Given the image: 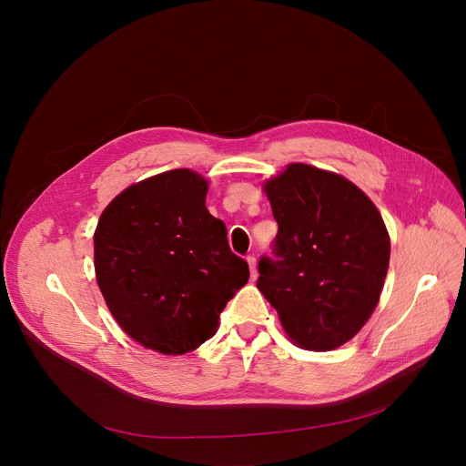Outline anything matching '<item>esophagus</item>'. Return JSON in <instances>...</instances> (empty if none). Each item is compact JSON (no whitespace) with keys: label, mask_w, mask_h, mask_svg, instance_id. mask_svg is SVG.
I'll return each instance as SVG.
<instances>
[{"label":"esophagus","mask_w":466,"mask_h":466,"mask_svg":"<svg viewBox=\"0 0 466 466\" xmlns=\"http://www.w3.org/2000/svg\"><path fill=\"white\" fill-rule=\"evenodd\" d=\"M247 262H249V269H251V279L255 281L257 279V275H258V271H257V258L251 255V257H247Z\"/></svg>","instance_id":"esophagus-1"}]
</instances>
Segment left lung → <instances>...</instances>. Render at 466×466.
Segmentation results:
<instances>
[{"mask_svg": "<svg viewBox=\"0 0 466 466\" xmlns=\"http://www.w3.org/2000/svg\"><path fill=\"white\" fill-rule=\"evenodd\" d=\"M262 191L279 225L281 260L258 262L257 289L296 347L339 349L380 299L390 266L382 215L350 179L305 163L287 165Z\"/></svg>", "mask_w": 466, "mask_h": 466, "instance_id": "obj_1", "label": "left lung"}]
</instances>
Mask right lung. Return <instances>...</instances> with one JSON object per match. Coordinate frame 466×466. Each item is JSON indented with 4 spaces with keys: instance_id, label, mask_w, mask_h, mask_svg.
Returning <instances> with one entry per match:
<instances>
[{
    "instance_id": "obj_1",
    "label": "right lung",
    "mask_w": 466,
    "mask_h": 466,
    "mask_svg": "<svg viewBox=\"0 0 466 466\" xmlns=\"http://www.w3.org/2000/svg\"><path fill=\"white\" fill-rule=\"evenodd\" d=\"M208 179L174 168L123 189L93 234L96 279L108 311L144 349L179 356L219 328L249 281L227 227L206 208Z\"/></svg>"
}]
</instances>
